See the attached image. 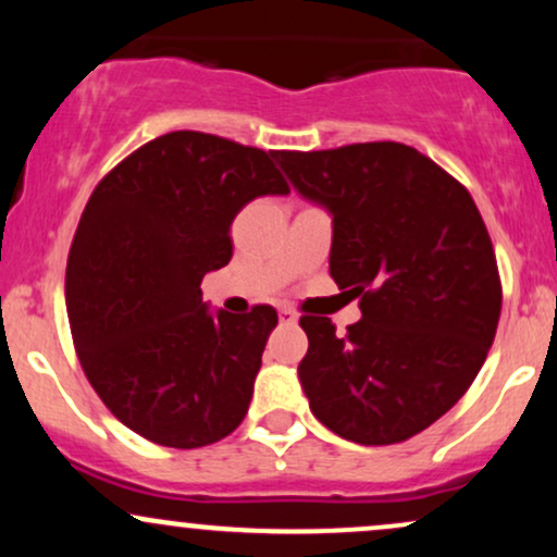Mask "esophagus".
Returning a JSON list of instances; mask_svg holds the SVG:
<instances>
[{
	"mask_svg": "<svg viewBox=\"0 0 557 557\" xmlns=\"http://www.w3.org/2000/svg\"><path fill=\"white\" fill-rule=\"evenodd\" d=\"M280 319H283V322H287V324H296L298 322V314L293 309H280Z\"/></svg>",
	"mask_w": 557,
	"mask_h": 557,
	"instance_id": "esophagus-1",
	"label": "esophagus"
}]
</instances>
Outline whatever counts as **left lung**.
I'll return each mask as SVG.
<instances>
[{
  "label": "left lung",
  "mask_w": 557,
  "mask_h": 557,
  "mask_svg": "<svg viewBox=\"0 0 557 557\" xmlns=\"http://www.w3.org/2000/svg\"><path fill=\"white\" fill-rule=\"evenodd\" d=\"M277 159L332 214L330 274L361 309L345 335L300 317L311 413L350 443H403L461 400L495 341L503 287L482 214L456 177L395 140Z\"/></svg>",
  "instance_id": "1"
}]
</instances>
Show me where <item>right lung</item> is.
<instances>
[{
	"label": "right lung",
	"instance_id": "right-lung-1",
	"mask_svg": "<svg viewBox=\"0 0 557 557\" xmlns=\"http://www.w3.org/2000/svg\"><path fill=\"white\" fill-rule=\"evenodd\" d=\"M272 159L175 131L107 172L83 209L65 274L70 332L96 395L151 443L212 445L246 417L277 311L212 314L201 280L233 257L235 214L290 190Z\"/></svg>",
	"mask_w": 557,
	"mask_h": 557
}]
</instances>
